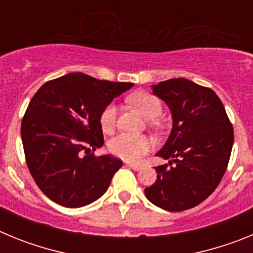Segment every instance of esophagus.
<instances>
[{"mask_svg":"<svg viewBox=\"0 0 253 253\" xmlns=\"http://www.w3.org/2000/svg\"><path fill=\"white\" fill-rule=\"evenodd\" d=\"M126 166L130 167V169H134V171H139V169H142V166H140V165H137V163H131V162H126Z\"/></svg>","mask_w":253,"mask_h":253,"instance_id":"34e87169","label":"esophagus"}]
</instances>
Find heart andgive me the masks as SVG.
Returning <instances> with one entry per match:
<instances>
[{
  "instance_id": "1",
  "label": "heart",
  "mask_w": 253,
  "mask_h": 253,
  "mask_svg": "<svg viewBox=\"0 0 253 253\" xmlns=\"http://www.w3.org/2000/svg\"><path fill=\"white\" fill-rule=\"evenodd\" d=\"M130 102L147 119H156L162 113V105L160 100L148 92L134 93L133 96H130ZM115 105H107L100 115V124H101L102 130H113L115 125ZM107 147H109V151L116 157L137 162L153 148V142L151 138L146 135H131V134L122 133L111 138Z\"/></svg>"
}]
</instances>
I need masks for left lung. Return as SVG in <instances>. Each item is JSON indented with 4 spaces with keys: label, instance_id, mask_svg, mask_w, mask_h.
Returning a JSON list of instances; mask_svg holds the SVG:
<instances>
[{
    "label": "left lung",
    "instance_id": "1",
    "mask_svg": "<svg viewBox=\"0 0 253 253\" xmlns=\"http://www.w3.org/2000/svg\"><path fill=\"white\" fill-rule=\"evenodd\" d=\"M165 101L172 129L156 156L172 167L157 166V180L144 189L152 204L167 211L196 207L213 193L227 169L233 147V128L216 93L186 78L152 84Z\"/></svg>",
    "mask_w": 253,
    "mask_h": 253
}]
</instances>
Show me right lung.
<instances>
[{"label": "right lung", "mask_w": 253, "mask_h": 253, "mask_svg": "<svg viewBox=\"0 0 253 253\" xmlns=\"http://www.w3.org/2000/svg\"><path fill=\"white\" fill-rule=\"evenodd\" d=\"M130 87L75 72L37 91L22 119L21 139L31 176L50 200L81 208L106 193L123 162L91 151L104 144L102 110Z\"/></svg>", "instance_id": "add662e5"}]
</instances>
